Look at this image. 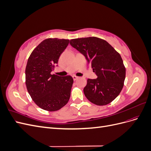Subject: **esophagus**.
<instances>
[{
    "instance_id": "1",
    "label": "esophagus",
    "mask_w": 151,
    "mask_h": 151,
    "mask_svg": "<svg viewBox=\"0 0 151 151\" xmlns=\"http://www.w3.org/2000/svg\"><path fill=\"white\" fill-rule=\"evenodd\" d=\"M72 78H73V79H74V81H76L78 79V77L76 76H72Z\"/></svg>"
}]
</instances>
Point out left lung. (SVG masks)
Here are the masks:
<instances>
[{
    "mask_svg": "<svg viewBox=\"0 0 151 151\" xmlns=\"http://www.w3.org/2000/svg\"><path fill=\"white\" fill-rule=\"evenodd\" d=\"M70 44L86 57L98 77L87 80V99L99 106L110 103L120 93L125 79L120 55L106 41L94 36L72 39Z\"/></svg>",
    "mask_w": 151,
    "mask_h": 151,
    "instance_id": "1",
    "label": "left lung"
}]
</instances>
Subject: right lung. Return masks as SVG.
Masks as SVG:
<instances>
[{"label":"right lung","instance_id":"add662e5","mask_svg":"<svg viewBox=\"0 0 151 151\" xmlns=\"http://www.w3.org/2000/svg\"><path fill=\"white\" fill-rule=\"evenodd\" d=\"M68 43L69 40H45L34 49L27 62V90L33 101L45 110L57 111L69 100L72 77L51 74Z\"/></svg>","mask_w":151,"mask_h":151}]
</instances>
